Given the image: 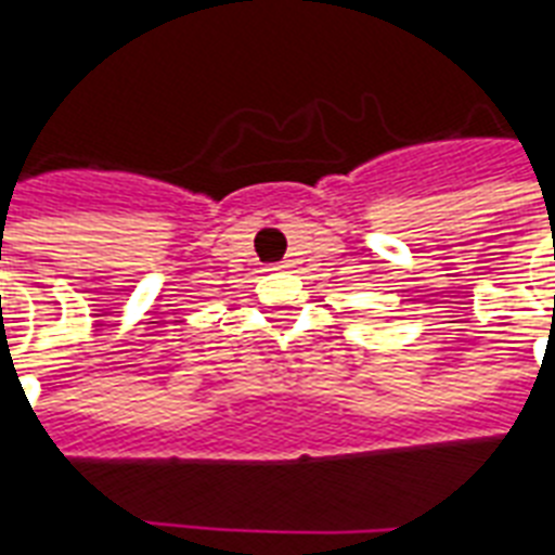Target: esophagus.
Masks as SVG:
<instances>
[{
    "label": "esophagus",
    "mask_w": 555,
    "mask_h": 555,
    "mask_svg": "<svg viewBox=\"0 0 555 555\" xmlns=\"http://www.w3.org/2000/svg\"><path fill=\"white\" fill-rule=\"evenodd\" d=\"M287 268H294V264H291V259H287V261H279V264H276V268H273V270H287Z\"/></svg>",
    "instance_id": "obj_1"
}]
</instances>
